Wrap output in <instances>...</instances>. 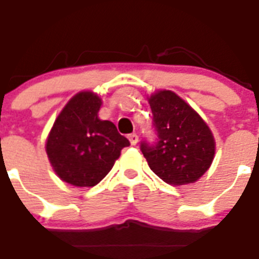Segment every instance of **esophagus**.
Instances as JSON below:
<instances>
[{
  "label": "esophagus",
  "instance_id": "34e87169",
  "mask_svg": "<svg viewBox=\"0 0 259 259\" xmlns=\"http://www.w3.org/2000/svg\"><path fill=\"white\" fill-rule=\"evenodd\" d=\"M128 139H130V143H131L132 146H135V144L138 143V140H139V136L136 135V134H131V135L128 136Z\"/></svg>",
  "mask_w": 259,
  "mask_h": 259
}]
</instances>
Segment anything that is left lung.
I'll list each match as a JSON object with an SVG mask.
<instances>
[{
    "mask_svg": "<svg viewBox=\"0 0 259 259\" xmlns=\"http://www.w3.org/2000/svg\"><path fill=\"white\" fill-rule=\"evenodd\" d=\"M157 131L155 146L140 148L150 169L169 185L193 184L215 158V138L202 117L171 90L147 97Z\"/></svg>",
    "mask_w": 259,
    "mask_h": 259,
    "instance_id": "obj_1",
    "label": "left lung"
}]
</instances>
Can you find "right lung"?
I'll list each match as a JSON object with an SVG mask.
<instances>
[{"label":"right lung","instance_id":"add662e5","mask_svg":"<svg viewBox=\"0 0 259 259\" xmlns=\"http://www.w3.org/2000/svg\"><path fill=\"white\" fill-rule=\"evenodd\" d=\"M101 105L97 93L79 92L70 98L47 136L48 161L58 177L70 185H97L111 171L121 150L130 146L115 124L98 117Z\"/></svg>","mask_w":259,"mask_h":259}]
</instances>
